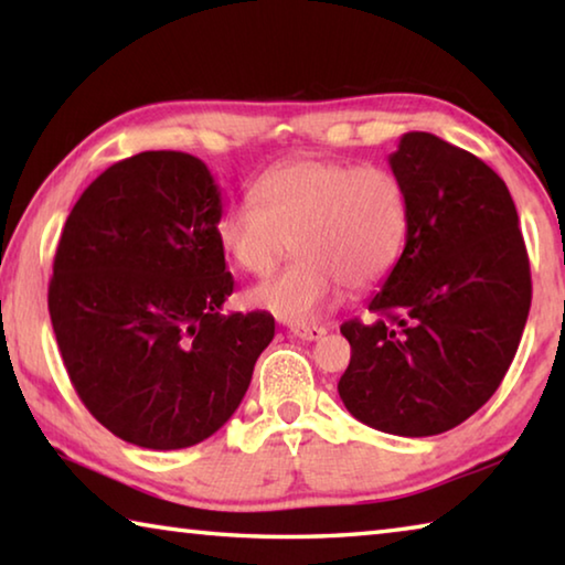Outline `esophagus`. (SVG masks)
I'll list each match as a JSON object with an SVG mask.
<instances>
[{"mask_svg":"<svg viewBox=\"0 0 565 565\" xmlns=\"http://www.w3.org/2000/svg\"><path fill=\"white\" fill-rule=\"evenodd\" d=\"M291 337L301 339V341H319L321 337H327V329L323 327H291Z\"/></svg>","mask_w":565,"mask_h":565,"instance_id":"1","label":"esophagus"}]
</instances>
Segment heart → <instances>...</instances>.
Returning a JSON list of instances; mask_svg holds the SVG:
<instances>
[{"mask_svg":"<svg viewBox=\"0 0 565 565\" xmlns=\"http://www.w3.org/2000/svg\"><path fill=\"white\" fill-rule=\"evenodd\" d=\"M252 196L224 209L216 242L252 276H269L294 244L299 259L248 291V303L284 321H317L343 286L379 284L404 252L408 194L386 167L296 157L256 179Z\"/></svg>","mask_w":565,"mask_h":565,"instance_id":"1","label":"heart"}]
</instances>
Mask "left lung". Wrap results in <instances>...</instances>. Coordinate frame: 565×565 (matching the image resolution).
I'll return each instance as SVG.
<instances>
[{"label": "left lung", "mask_w": 565, "mask_h": 565, "mask_svg": "<svg viewBox=\"0 0 565 565\" xmlns=\"http://www.w3.org/2000/svg\"><path fill=\"white\" fill-rule=\"evenodd\" d=\"M408 194L398 262L369 311L347 321L339 396L394 436H436L473 416L509 371L531 309V266L509 186L481 159L428 131L388 157Z\"/></svg>", "instance_id": "8db88e82"}]
</instances>
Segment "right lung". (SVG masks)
Masks as SVG:
<instances>
[{
  "label": "right lung",
  "mask_w": 565,
  "mask_h": 565,
  "mask_svg": "<svg viewBox=\"0 0 565 565\" xmlns=\"http://www.w3.org/2000/svg\"><path fill=\"white\" fill-rule=\"evenodd\" d=\"M222 191L202 159L141 151L84 189L56 246L50 317L66 374L121 441L177 451L216 434L274 339L216 242Z\"/></svg>",
  "instance_id": "add662e5"
}]
</instances>
